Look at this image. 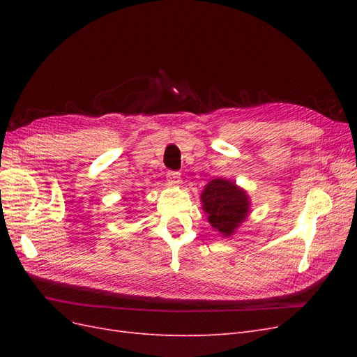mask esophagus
<instances>
[{
	"instance_id": "obj_1",
	"label": "esophagus",
	"mask_w": 357,
	"mask_h": 357,
	"mask_svg": "<svg viewBox=\"0 0 357 357\" xmlns=\"http://www.w3.org/2000/svg\"><path fill=\"white\" fill-rule=\"evenodd\" d=\"M167 180L171 186H178L181 183V177L178 171H168L167 174Z\"/></svg>"
}]
</instances>
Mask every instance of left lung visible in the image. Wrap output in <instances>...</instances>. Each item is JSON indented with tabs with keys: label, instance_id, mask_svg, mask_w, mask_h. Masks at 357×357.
<instances>
[{
	"label": "left lung",
	"instance_id": "left-lung-1",
	"mask_svg": "<svg viewBox=\"0 0 357 357\" xmlns=\"http://www.w3.org/2000/svg\"><path fill=\"white\" fill-rule=\"evenodd\" d=\"M201 202L213 229L223 236H231L250 211L245 190L225 178L211 180L201 193Z\"/></svg>",
	"mask_w": 357,
	"mask_h": 357
}]
</instances>
